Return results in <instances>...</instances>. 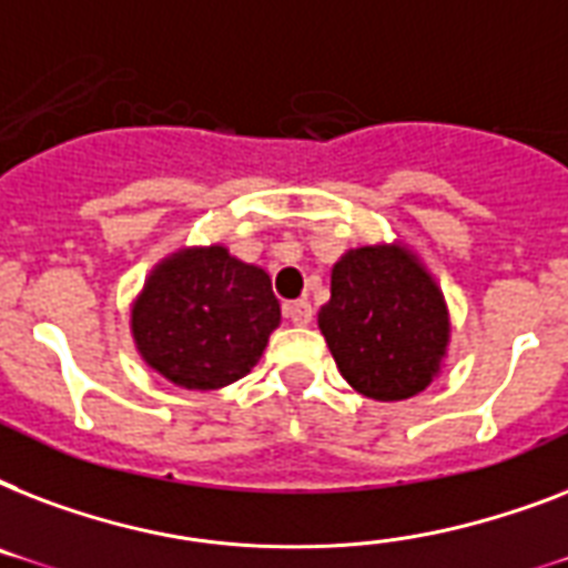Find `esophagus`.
Returning a JSON list of instances; mask_svg holds the SVG:
<instances>
[{
  "mask_svg": "<svg viewBox=\"0 0 568 568\" xmlns=\"http://www.w3.org/2000/svg\"><path fill=\"white\" fill-rule=\"evenodd\" d=\"M285 318L292 321L294 327H310L312 324V303L310 301H292L283 306Z\"/></svg>",
  "mask_w": 568,
  "mask_h": 568,
  "instance_id": "1",
  "label": "esophagus"
}]
</instances>
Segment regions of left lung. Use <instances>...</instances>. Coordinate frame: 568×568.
<instances>
[{
    "label": "left lung",
    "mask_w": 568,
    "mask_h": 568,
    "mask_svg": "<svg viewBox=\"0 0 568 568\" xmlns=\"http://www.w3.org/2000/svg\"><path fill=\"white\" fill-rule=\"evenodd\" d=\"M318 327L342 377L372 400L424 392L439 377L450 342L445 294L400 241L338 258Z\"/></svg>",
    "instance_id": "8db88e82"
}]
</instances>
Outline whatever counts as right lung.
Here are the masks:
<instances>
[{"mask_svg":"<svg viewBox=\"0 0 568 568\" xmlns=\"http://www.w3.org/2000/svg\"><path fill=\"white\" fill-rule=\"evenodd\" d=\"M280 327L271 276L223 247H182L150 271L132 303L141 359L182 388L212 392L258 363Z\"/></svg>","mask_w":568,"mask_h":568,"instance_id":"add662e5","label":"right lung"}]
</instances>
